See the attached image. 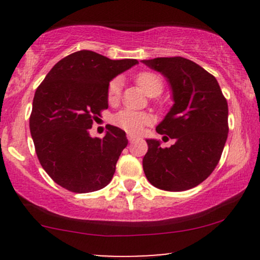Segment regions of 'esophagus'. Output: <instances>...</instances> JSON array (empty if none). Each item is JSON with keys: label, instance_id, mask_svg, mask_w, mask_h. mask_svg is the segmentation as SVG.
Returning <instances> with one entry per match:
<instances>
[{"label": "esophagus", "instance_id": "1", "mask_svg": "<svg viewBox=\"0 0 260 260\" xmlns=\"http://www.w3.org/2000/svg\"><path fill=\"white\" fill-rule=\"evenodd\" d=\"M127 138H128V140H129V143H133L134 140L137 139V137H136V136H133V134H128Z\"/></svg>", "mask_w": 260, "mask_h": 260}]
</instances>
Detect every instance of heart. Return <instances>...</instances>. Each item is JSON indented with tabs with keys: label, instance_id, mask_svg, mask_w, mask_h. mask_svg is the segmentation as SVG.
Returning a JSON list of instances; mask_svg holds the SVG:
<instances>
[{
	"label": "heart",
	"instance_id": "obj_1",
	"mask_svg": "<svg viewBox=\"0 0 260 260\" xmlns=\"http://www.w3.org/2000/svg\"><path fill=\"white\" fill-rule=\"evenodd\" d=\"M136 82L143 91L149 96H157L164 90V80L157 73L142 72L136 76ZM122 82L120 78H113L107 85V101L110 104L117 103L121 96ZM112 123L129 134H139L143 128L150 124L151 118L148 113L121 110L112 116Z\"/></svg>",
	"mask_w": 260,
	"mask_h": 260
}]
</instances>
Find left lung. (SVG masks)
<instances>
[{"mask_svg": "<svg viewBox=\"0 0 260 260\" xmlns=\"http://www.w3.org/2000/svg\"><path fill=\"white\" fill-rule=\"evenodd\" d=\"M142 62L164 74L171 85L175 104L156 132L176 140L161 148L159 140L147 139L144 174L160 189H190L219 164L229 133L228 101L215 77L190 59L176 56Z\"/></svg>", "mask_w": 260, "mask_h": 260, "instance_id": "left-lung-1", "label": "left lung"}]
</instances>
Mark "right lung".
I'll return each instance as SVG.
<instances>
[{"label": "right lung", "instance_id": "right-lung-1", "mask_svg": "<svg viewBox=\"0 0 260 260\" xmlns=\"http://www.w3.org/2000/svg\"><path fill=\"white\" fill-rule=\"evenodd\" d=\"M137 59H110L82 50L52 67L35 91L29 127L38 159L56 183L74 193H89L112 180L128 140L109 126L104 138H91L92 121L109 107L107 85Z\"/></svg>", "mask_w": 260, "mask_h": 260}]
</instances>
